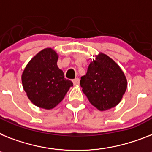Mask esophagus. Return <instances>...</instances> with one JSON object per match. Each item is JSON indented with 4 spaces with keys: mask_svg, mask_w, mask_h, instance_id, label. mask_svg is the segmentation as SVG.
<instances>
[{
    "mask_svg": "<svg viewBox=\"0 0 152 152\" xmlns=\"http://www.w3.org/2000/svg\"><path fill=\"white\" fill-rule=\"evenodd\" d=\"M73 83H74V85H77L79 84V81H80V79L79 78H77V77H76V78H75L73 80Z\"/></svg>",
    "mask_w": 152,
    "mask_h": 152,
    "instance_id": "obj_1",
    "label": "esophagus"
}]
</instances>
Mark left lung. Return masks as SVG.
I'll list each match as a JSON object with an SVG mask.
<instances>
[{"label":"left lung","instance_id":"obj_1","mask_svg":"<svg viewBox=\"0 0 152 152\" xmlns=\"http://www.w3.org/2000/svg\"><path fill=\"white\" fill-rule=\"evenodd\" d=\"M80 85L90 103L100 111L115 107L127 87L121 68L102 53L90 63L86 75L81 77Z\"/></svg>","mask_w":152,"mask_h":152}]
</instances>
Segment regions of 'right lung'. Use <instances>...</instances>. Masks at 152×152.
I'll return each mask as SVG.
<instances>
[{"label": "right lung", "instance_id": "add662e5", "mask_svg": "<svg viewBox=\"0 0 152 152\" xmlns=\"http://www.w3.org/2000/svg\"><path fill=\"white\" fill-rule=\"evenodd\" d=\"M57 60L58 55L53 49H44L28 62L22 73L24 90L30 101L39 108H54L73 86L57 67Z\"/></svg>", "mask_w": 152, "mask_h": 152}]
</instances>
